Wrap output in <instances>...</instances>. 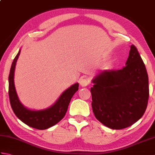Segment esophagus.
Returning <instances> with one entry per match:
<instances>
[{"instance_id": "34e87169", "label": "esophagus", "mask_w": 155, "mask_h": 155, "mask_svg": "<svg viewBox=\"0 0 155 155\" xmlns=\"http://www.w3.org/2000/svg\"><path fill=\"white\" fill-rule=\"evenodd\" d=\"M89 80L86 77H83L81 78L80 80V84L81 87H87V85L89 84Z\"/></svg>"}]
</instances>
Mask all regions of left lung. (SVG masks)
Segmentation results:
<instances>
[{
	"mask_svg": "<svg viewBox=\"0 0 155 155\" xmlns=\"http://www.w3.org/2000/svg\"><path fill=\"white\" fill-rule=\"evenodd\" d=\"M92 82L93 111L104 126L123 129L143 117L149 101V77L135 46H130L125 67L101 72Z\"/></svg>",
	"mask_w": 155,
	"mask_h": 155,
	"instance_id": "1",
	"label": "left lung"
}]
</instances>
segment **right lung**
<instances>
[{
    "label": "right lung",
    "instance_id": "obj_1",
    "mask_svg": "<svg viewBox=\"0 0 155 155\" xmlns=\"http://www.w3.org/2000/svg\"><path fill=\"white\" fill-rule=\"evenodd\" d=\"M20 53L21 50L13 60L8 77V95L12 109L16 116L28 126L39 130L47 129L63 118L72 96L78 90V83L74 84L64 91L51 107L41 110L28 109L20 102L14 83L15 66Z\"/></svg>",
    "mask_w": 155,
    "mask_h": 155
}]
</instances>
